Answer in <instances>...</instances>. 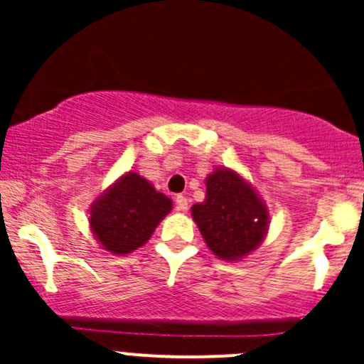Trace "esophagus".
I'll return each instance as SVG.
<instances>
[{
  "instance_id": "esophagus-1",
  "label": "esophagus",
  "mask_w": 364,
  "mask_h": 364,
  "mask_svg": "<svg viewBox=\"0 0 364 364\" xmlns=\"http://www.w3.org/2000/svg\"><path fill=\"white\" fill-rule=\"evenodd\" d=\"M176 209H178V211H186V209H188V199H186L185 196L176 197Z\"/></svg>"
}]
</instances>
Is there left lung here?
I'll return each instance as SVG.
<instances>
[{"label": "left lung", "mask_w": 364, "mask_h": 364, "mask_svg": "<svg viewBox=\"0 0 364 364\" xmlns=\"http://www.w3.org/2000/svg\"><path fill=\"white\" fill-rule=\"evenodd\" d=\"M205 245L220 259L234 260L259 247L267 230V209L236 172L215 171L205 179L204 203L192 208Z\"/></svg>", "instance_id": "obj_1"}]
</instances>
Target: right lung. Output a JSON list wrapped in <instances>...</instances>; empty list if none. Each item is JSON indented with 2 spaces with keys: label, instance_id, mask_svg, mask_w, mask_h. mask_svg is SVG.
Here are the masks:
<instances>
[{
  "label": "right lung",
  "instance_id": "add662e5",
  "mask_svg": "<svg viewBox=\"0 0 364 364\" xmlns=\"http://www.w3.org/2000/svg\"><path fill=\"white\" fill-rule=\"evenodd\" d=\"M172 203L149 181L128 172L91 209L90 223L105 250L130 253L151 237Z\"/></svg>",
  "mask_w": 364,
  "mask_h": 364
}]
</instances>
